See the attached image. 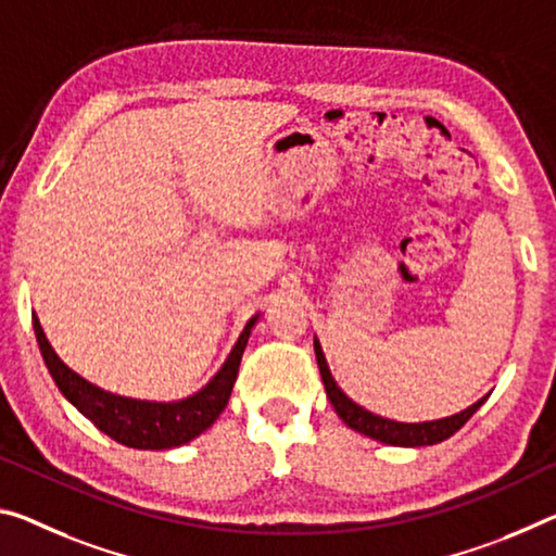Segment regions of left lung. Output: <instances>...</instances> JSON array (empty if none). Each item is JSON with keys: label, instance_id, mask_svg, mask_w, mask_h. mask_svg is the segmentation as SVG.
Masks as SVG:
<instances>
[{"label": "left lung", "instance_id": "1", "mask_svg": "<svg viewBox=\"0 0 556 556\" xmlns=\"http://www.w3.org/2000/svg\"><path fill=\"white\" fill-rule=\"evenodd\" d=\"M314 354H316V364H319V374H321L326 395H329V401L333 405V410H337V416L343 422H346L349 428H354V430H358V433H364V435L374 438V440H378V443H386V445L420 447V445L443 443V440L455 435L457 430H460L465 422L472 418V413L478 410L484 401H488V395H484V399H480L478 403H472L470 408L455 413V416L438 418V420H422V422L391 420V418L376 416V413L366 410L364 405L354 403L346 393L339 389L337 381H333L331 371H329V364H326L321 343L316 337H314Z\"/></svg>", "mask_w": 556, "mask_h": 556}]
</instances>
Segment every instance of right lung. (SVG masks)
Masks as SVG:
<instances>
[{"mask_svg": "<svg viewBox=\"0 0 556 556\" xmlns=\"http://www.w3.org/2000/svg\"><path fill=\"white\" fill-rule=\"evenodd\" d=\"M31 319L43 364H47L51 378L56 381L59 391L66 395L68 403L76 405L78 413H84L101 433L113 438L121 445L138 447V451H167V447L185 445L192 438L205 433L219 418V413L225 410L227 401H230L232 386L237 381V371H240L244 346L250 341V333L254 324H257L260 314H254L247 321L230 356L225 358L219 371L198 393L167 403L128 399V395L103 391L96 383L86 381L84 376H78L74 368H68L56 356V351L51 349L47 333L41 329L37 314Z\"/></svg>", "mask_w": 556, "mask_h": 556, "instance_id": "obj_1", "label": "right lung"}]
</instances>
